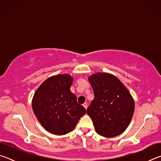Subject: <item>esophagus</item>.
<instances>
[{"mask_svg": "<svg viewBox=\"0 0 161 161\" xmlns=\"http://www.w3.org/2000/svg\"><path fill=\"white\" fill-rule=\"evenodd\" d=\"M83 107L85 108V109H86V108H87V103H83Z\"/></svg>", "mask_w": 161, "mask_h": 161, "instance_id": "34e87169", "label": "esophagus"}]
</instances>
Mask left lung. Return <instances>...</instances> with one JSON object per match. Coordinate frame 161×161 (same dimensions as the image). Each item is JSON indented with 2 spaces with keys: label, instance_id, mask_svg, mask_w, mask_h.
I'll use <instances>...</instances> for the list:
<instances>
[{
  "label": "left lung",
  "instance_id": "obj_1",
  "mask_svg": "<svg viewBox=\"0 0 161 161\" xmlns=\"http://www.w3.org/2000/svg\"><path fill=\"white\" fill-rule=\"evenodd\" d=\"M94 99L87 108L96 132L114 137L127 129L135 104L131 95L118 78L107 73H97L89 78Z\"/></svg>",
  "mask_w": 161,
  "mask_h": 161
}]
</instances>
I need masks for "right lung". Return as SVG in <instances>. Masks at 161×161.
<instances>
[{"instance_id": "obj_1", "label": "right lung", "mask_w": 161, "mask_h": 161, "mask_svg": "<svg viewBox=\"0 0 161 161\" xmlns=\"http://www.w3.org/2000/svg\"><path fill=\"white\" fill-rule=\"evenodd\" d=\"M73 79L68 75L48 78L37 89L32 99V109L38 121L48 132L64 135L75 129L86 114L70 91Z\"/></svg>"}]
</instances>
